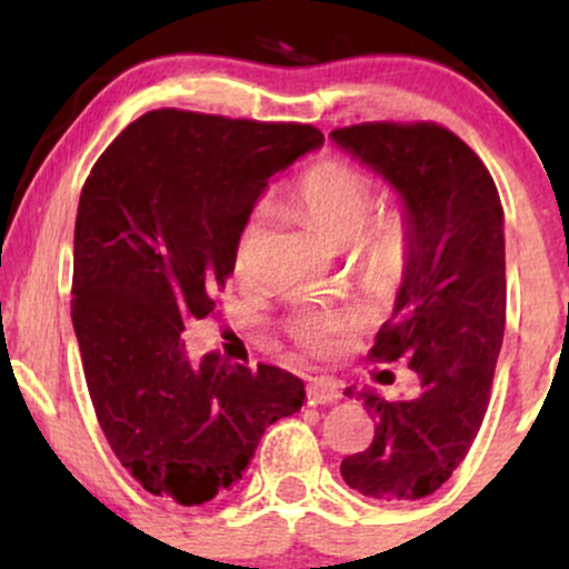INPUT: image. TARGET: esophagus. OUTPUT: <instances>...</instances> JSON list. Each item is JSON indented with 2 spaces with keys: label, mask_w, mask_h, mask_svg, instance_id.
<instances>
[{
  "label": "esophagus",
  "mask_w": 569,
  "mask_h": 569,
  "mask_svg": "<svg viewBox=\"0 0 569 569\" xmlns=\"http://www.w3.org/2000/svg\"><path fill=\"white\" fill-rule=\"evenodd\" d=\"M339 398H342V388L335 380L316 377L307 382V403H335Z\"/></svg>",
  "instance_id": "obj_1"
}]
</instances>
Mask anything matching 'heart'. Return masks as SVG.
<instances>
[{
	"label": "heart",
	"instance_id": "1",
	"mask_svg": "<svg viewBox=\"0 0 569 569\" xmlns=\"http://www.w3.org/2000/svg\"><path fill=\"white\" fill-rule=\"evenodd\" d=\"M291 200L302 208L312 227L331 243H350L361 234L363 270L369 278L393 280L403 272L411 257V246H415L411 217L403 208H388L367 226L366 221L377 206V187L356 166L342 160L318 162L293 184ZM264 221V208H253L240 224L238 238H234V272L238 276H251L253 272ZM342 329L345 316L321 305L302 307L289 321L293 342L312 352L335 350Z\"/></svg>",
	"mask_w": 569,
	"mask_h": 569
}]
</instances>
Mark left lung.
<instances>
[{
  "label": "left lung",
  "mask_w": 569,
  "mask_h": 569,
  "mask_svg": "<svg viewBox=\"0 0 569 569\" xmlns=\"http://www.w3.org/2000/svg\"><path fill=\"white\" fill-rule=\"evenodd\" d=\"M331 139L398 189L415 224L396 310L369 358L407 361L420 377L409 401L361 393L375 441L339 471L367 498L420 500L466 460L489 403L506 329L500 194L479 154L436 122H361Z\"/></svg>",
  "instance_id": "8db88e82"
}]
</instances>
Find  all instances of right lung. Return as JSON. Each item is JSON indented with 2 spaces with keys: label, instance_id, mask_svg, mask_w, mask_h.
<instances>
[{
  "label": "right lung",
  "instance_id": "obj_1",
  "mask_svg": "<svg viewBox=\"0 0 569 569\" xmlns=\"http://www.w3.org/2000/svg\"><path fill=\"white\" fill-rule=\"evenodd\" d=\"M321 143L299 122L154 109L84 181L71 323L98 426L147 492L213 500L243 479L264 430L302 409L291 371L232 367L217 352L194 363L181 331L217 310L267 179Z\"/></svg>",
  "mask_w": 569,
  "mask_h": 569
}]
</instances>
